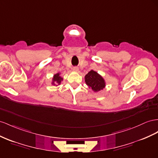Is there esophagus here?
Listing matches in <instances>:
<instances>
[{
  "label": "esophagus",
  "mask_w": 158,
  "mask_h": 158,
  "mask_svg": "<svg viewBox=\"0 0 158 158\" xmlns=\"http://www.w3.org/2000/svg\"><path fill=\"white\" fill-rule=\"evenodd\" d=\"M72 70H73L75 72H78V67H74L73 69H72Z\"/></svg>",
  "instance_id": "34e87169"
}]
</instances>
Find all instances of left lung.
Instances as JSON below:
<instances>
[{"instance_id":"left-lung-1","label":"left lung","mask_w":158,"mask_h":158,"mask_svg":"<svg viewBox=\"0 0 158 158\" xmlns=\"http://www.w3.org/2000/svg\"><path fill=\"white\" fill-rule=\"evenodd\" d=\"M85 82L94 92L100 91L105 87L104 80L96 72L91 70L85 76Z\"/></svg>"}]
</instances>
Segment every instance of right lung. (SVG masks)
Masks as SVG:
<instances>
[{
    "label": "right lung",
    "instance_id": "right-lung-1",
    "mask_svg": "<svg viewBox=\"0 0 158 158\" xmlns=\"http://www.w3.org/2000/svg\"><path fill=\"white\" fill-rule=\"evenodd\" d=\"M62 78L60 77V74L58 73L56 74H55L54 76V78H53V84H60L61 82V81L62 80Z\"/></svg>",
    "mask_w": 158,
    "mask_h": 158
}]
</instances>
